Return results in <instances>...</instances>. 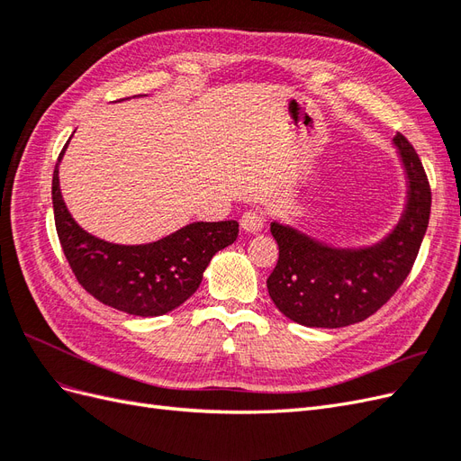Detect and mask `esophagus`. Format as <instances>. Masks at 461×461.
Listing matches in <instances>:
<instances>
[{
  "label": "esophagus",
  "mask_w": 461,
  "mask_h": 461,
  "mask_svg": "<svg viewBox=\"0 0 461 461\" xmlns=\"http://www.w3.org/2000/svg\"><path fill=\"white\" fill-rule=\"evenodd\" d=\"M265 225V215L258 209H249L242 217H240V227L246 232H259Z\"/></svg>",
  "instance_id": "1"
}]
</instances>
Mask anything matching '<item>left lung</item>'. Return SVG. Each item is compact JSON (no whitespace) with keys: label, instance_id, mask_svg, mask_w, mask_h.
I'll use <instances>...</instances> for the list:
<instances>
[{"label":"left lung","instance_id":"1","mask_svg":"<svg viewBox=\"0 0 461 461\" xmlns=\"http://www.w3.org/2000/svg\"><path fill=\"white\" fill-rule=\"evenodd\" d=\"M394 146L406 171L408 200L398 225L383 240L337 248L271 222L278 261L267 290L278 312L294 323L321 329L359 323L383 308L410 275L429 225L430 188L420 156L400 132Z\"/></svg>","mask_w":461,"mask_h":461}]
</instances>
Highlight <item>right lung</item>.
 Returning <instances> with one entry per match:
<instances>
[{"mask_svg":"<svg viewBox=\"0 0 461 461\" xmlns=\"http://www.w3.org/2000/svg\"><path fill=\"white\" fill-rule=\"evenodd\" d=\"M59 153L51 200L55 229L77 281L102 303L119 312L156 317L176 310L198 290L219 249L239 236V222H190L161 240L138 246L105 242L88 234L68 213L59 188Z\"/></svg>","mask_w":461,"mask_h":461,"instance_id":"obj_1","label":"right lung"}]
</instances>
